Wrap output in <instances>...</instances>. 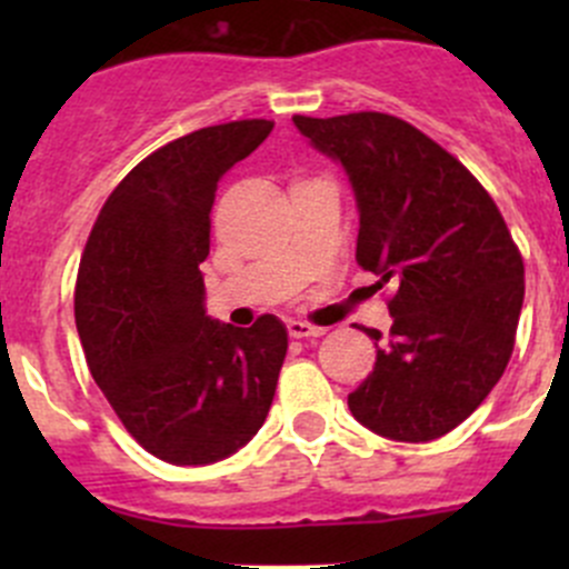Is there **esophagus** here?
<instances>
[{"instance_id":"34e87169","label":"esophagus","mask_w":569,"mask_h":569,"mask_svg":"<svg viewBox=\"0 0 569 569\" xmlns=\"http://www.w3.org/2000/svg\"><path fill=\"white\" fill-rule=\"evenodd\" d=\"M289 336L291 338H319V336H325V327H313V325H308V321L295 319V321H289Z\"/></svg>"}]
</instances>
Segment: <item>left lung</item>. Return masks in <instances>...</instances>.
Returning <instances> with one entry per match:
<instances>
[{
	"label": "left lung",
	"mask_w": 569,
	"mask_h": 569,
	"mask_svg": "<svg viewBox=\"0 0 569 569\" xmlns=\"http://www.w3.org/2000/svg\"><path fill=\"white\" fill-rule=\"evenodd\" d=\"M295 126L349 178L358 263L380 289L396 286L391 338L349 410L382 438H440L487 399L512 355L526 289L512 233L487 189L393 114H295Z\"/></svg>",
	"instance_id": "1"
}]
</instances>
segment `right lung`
<instances>
[{
	"label": "right lung",
	"mask_w": 569,
	"mask_h": 569,
	"mask_svg": "<svg viewBox=\"0 0 569 569\" xmlns=\"http://www.w3.org/2000/svg\"><path fill=\"white\" fill-rule=\"evenodd\" d=\"M272 120H233L168 142L109 194L79 263L77 330L96 386L131 438L170 465H211L267 421L289 332L206 317L220 178L250 157Z\"/></svg>",
	"instance_id": "1"
}]
</instances>
